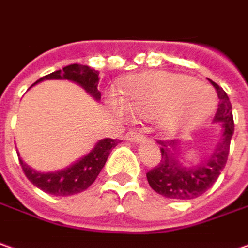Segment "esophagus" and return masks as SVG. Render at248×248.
<instances>
[{
    "instance_id": "1",
    "label": "esophagus",
    "mask_w": 248,
    "mask_h": 248,
    "mask_svg": "<svg viewBox=\"0 0 248 248\" xmlns=\"http://www.w3.org/2000/svg\"><path fill=\"white\" fill-rule=\"evenodd\" d=\"M126 140H130V141H137V143H143L147 141V137L144 135H141L140 132L137 130H129L126 133Z\"/></svg>"
}]
</instances>
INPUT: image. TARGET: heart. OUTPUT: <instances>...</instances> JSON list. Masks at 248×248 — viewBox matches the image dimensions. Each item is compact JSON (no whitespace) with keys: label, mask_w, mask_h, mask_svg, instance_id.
<instances>
[{"label":"heart","mask_w":248,"mask_h":248,"mask_svg":"<svg viewBox=\"0 0 248 248\" xmlns=\"http://www.w3.org/2000/svg\"><path fill=\"white\" fill-rule=\"evenodd\" d=\"M112 105L122 115L129 109L154 119L161 116L167 132H179L204 122L215 108V94L194 78L172 72H148L124 83V100L113 97Z\"/></svg>","instance_id":"1"}]
</instances>
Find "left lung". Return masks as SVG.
<instances>
[{"mask_svg": "<svg viewBox=\"0 0 248 248\" xmlns=\"http://www.w3.org/2000/svg\"><path fill=\"white\" fill-rule=\"evenodd\" d=\"M218 93V108L215 121L222 122V136L210 159L199 167L183 168L173 155L175 140H156L161 150V159L158 165L147 172V180L153 190L167 199L191 200L204 194L219 178L222 169L226 165L231 139L234 132V122L232 115V105L228 94L215 81L211 80Z\"/></svg>", "mask_w": 248, "mask_h": 248, "instance_id": "obj_1", "label": "left lung"}]
</instances>
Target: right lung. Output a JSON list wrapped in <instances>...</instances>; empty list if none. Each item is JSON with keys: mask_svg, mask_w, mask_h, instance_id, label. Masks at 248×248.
Listing matches in <instances>:
<instances>
[{"mask_svg": "<svg viewBox=\"0 0 248 248\" xmlns=\"http://www.w3.org/2000/svg\"><path fill=\"white\" fill-rule=\"evenodd\" d=\"M44 79H68L84 87V90L90 93L95 100L101 98V93L97 89L98 80H100L98 72L92 69L87 65H78V63L68 65L62 70H55L47 76L38 79L36 83ZM118 141H119L118 139L100 140L92 151L84 158H81L79 162L60 172L41 173L27 167L20 158H19V162L26 178L36 187L41 188L43 191L52 196H72L92 186L105 165L111 150L118 144Z\"/></svg>", "mask_w": 248, "mask_h": 248, "instance_id": "add662e5", "label": "right lung"}]
</instances>
